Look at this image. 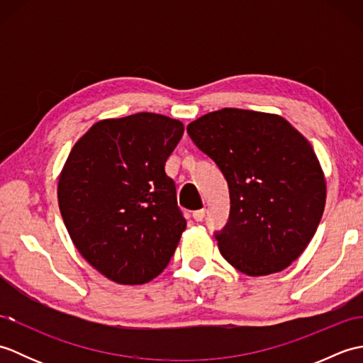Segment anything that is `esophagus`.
I'll use <instances>...</instances> for the list:
<instances>
[{
	"label": "esophagus",
	"instance_id": "esophagus-1",
	"mask_svg": "<svg viewBox=\"0 0 363 363\" xmlns=\"http://www.w3.org/2000/svg\"><path fill=\"white\" fill-rule=\"evenodd\" d=\"M206 217V209H199L194 212V220L195 221H203V218Z\"/></svg>",
	"mask_w": 363,
	"mask_h": 363
}]
</instances>
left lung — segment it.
I'll return each instance as SVG.
<instances>
[{"label":"left lung","mask_w":363,"mask_h":363,"mask_svg":"<svg viewBox=\"0 0 363 363\" xmlns=\"http://www.w3.org/2000/svg\"><path fill=\"white\" fill-rule=\"evenodd\" d=\"M229 187L221 256L248 276L282 272L315 235L326 204V179L309 140L281 115L233 109L187 126Z\"/></svg>","instance_id":"obj_1"}]
</instances>
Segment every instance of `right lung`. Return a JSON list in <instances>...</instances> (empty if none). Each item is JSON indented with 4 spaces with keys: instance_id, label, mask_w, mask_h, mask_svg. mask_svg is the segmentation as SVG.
Wrapping results in <instances>:
<instances>
[{
    "instance_id": "obj_1",
    "label": "right lung",
    "mask_w": 363,
    "mask_h": 363,
    "mask_svg": "<svg viewBox=\"0 0 363 363\" xmlns=\"http://www.w3.org/2000/svg\"><path fill=\"white\" fill-rule=\"evenodd\" d=\"M184 125L140 112L96 121L74 143L57 184L59 209L76 250L117 284L157 277L187 223L165 162Z\"/></svg>"
}]
</instances>
